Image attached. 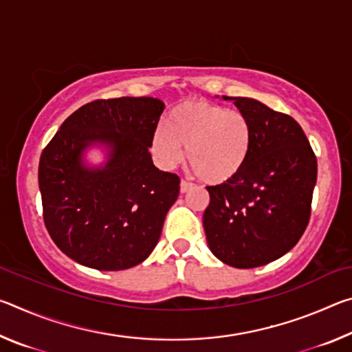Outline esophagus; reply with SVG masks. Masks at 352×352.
I'll return each instance as SVG.
<instances>
[{"instance_id": "34e87169", "label": "esophagus", "mask_w": 352, "mask_h": 352, "mask_svg": "<svg viewBox=\"0 0 352 352\" xmlns=\"http://www.w3.org/2000/svg\"><path fill=\"white\" fill-rule=\"evenodd\" d=\"M192 188V183H189V182H186V180H182V183H180V190L184 194V192H188V190Z\"/></svg>"}]
</instances>
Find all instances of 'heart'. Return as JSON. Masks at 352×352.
<instances>
[{
    "label": "heart",
    "mask_w": 352,
    "mask_h": 352,
    "mask_svg": "<svg viewBox=\"0 0 352 352\" xmlns=\"http://www.w3.org/2000/svg\"><path fill=\"white\" fill-rule=\"evenodd\" d=\"M252 127L237 110L206 100H188L169 113L166 127L153 135V152L164 168H174L184 157L201 180L220 184L233 178L245 163Z\"/></svg>",
    "instance_id": "obj_1"
}]
</instances>
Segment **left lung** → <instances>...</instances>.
Listing matches in <instances>:
<instances>
[{
	"label": "left lung",
	"instance_id": "8db88e82",
	"mask_svg": "<svg viewBox=\"0 0 352 352\" xmlns=\"http://www.w3.org/2000/svg\"><path fill=\"white\" fill-rule=\"evenodd\" d=\"M231 99L248 118L252 142L231 180L206 186L204 228L216 258L236 269H254L290 252L306 231L317 157L294 118L259 100Z\"/></svg>",
	"mask_w": 352,
	"mask_h": 352
}]
</instances>
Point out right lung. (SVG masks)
<instances>
[{
    "instance_id": "add662e5",
    "label": "right lung",
    "mask_w": 352,
    "mask_h": 352,
    "mask_svg": "<svg viewBox=\"0 0 352 352\" xmlns=\"http://www.w3.org/2000/svg\"><path fill=\"white\" fill-rule=\"evenodd\" d=\"M164 104L153 98L98 99L65 119L43 148L38 186L51 239L79 264L126 270L157 247L180 177L155 168L152 147ZM93 142L112 151L90 170L81 152Z\"/></svg>"
}]
</instances>
